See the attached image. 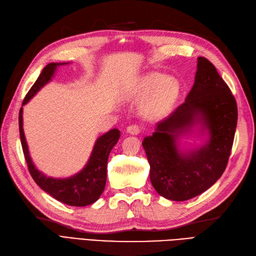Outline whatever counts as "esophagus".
Masks as SVG:
<instances>
[{
  "mask_svg": "<svg viewBox=\"0 0 256 256\" xmlns=\"http://www.w3.org/2000/svg\"><path fill=\"white\" fill-rule=\"evenodd\" d=\"M126 132L130 135H138L140 133V128L136 124H132V126H128Z\"/></svg>",
  "mask_w": 256,
  "mask_h": 256,
  "instance_id": "1",
  "label": "esophagus"
}]
</instances>
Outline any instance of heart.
<instances>
[{
  "mask_svg": "<svg viewBox=\"0 0 256 256\" xmlns=\"http://www.w3.org/2000/svg\"><path fill=\"white\" fill-rule=\"evenodd\" d=\"M180 85L176 78L164 76L160 73H148L140 78L130 92L137 100L148 98L144 112L146 118L155 119L164 116L176 102Z\"/></svg>",
  "mask_w": 256,
  "mask_h": 256,
  "instance_id": "heart-1",
  "label": "heart"
}]
</instances>
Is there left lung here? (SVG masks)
I'll list each match as a JSON object with an SVG mask.
<instances>
[{
	"instance_id": "8db88e82",
	"label": "left lung",
	"mask_w": 256,
	"mask_h": 256,
	"mask_svg": "<svg viewBox=\"0 0 256 256\" xmlns=\"http://www.w3.org/2000/svg\"><path fill=\"white\" fill-rule=\"evenodd\" d=\"M236 126L235 98L215 66L198 57L194 83L185 102L142 142L155 190L172 201H186L208 190L226 170ZM196 132L200 145L180 142Z\"/></svg>"
}]
</instances>
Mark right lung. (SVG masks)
Wrapping results in <instances>:
<instances>
[{"mask_svg":"<svg viewBox=\"0 0 256 256\" xmlns=\"http://www.w3.org/2000/svg\"><path fill=\"white\" fill-rule=\"evenodd\" d=\"M68 64L70 62H51L46 66L35 84L32 86L24 98L19 112L20 139L30 173L36 184L44 192L62 203L70 206H87L94 203L104 192L107 178V160H108V155L112 149L120 138V130L118 128H112L96 138L92 154L84 168L76 174L60 178L48 176L36 168L30 158L23 130V106L28 104L41 88L51 82L60 66Z\"/></svg>","mask_w":256,"mask_h":256,"instance_id":"add662e5","label":"right lung"}]
</instances>
